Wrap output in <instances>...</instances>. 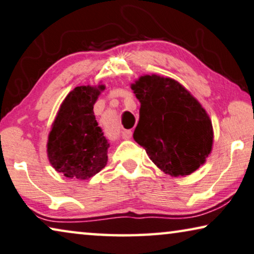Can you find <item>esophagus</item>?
<instances>
[{
    "label": "esophagus",
    "mask_w": 254,
    "mask_h": 254,
    "mask_svg": "<svg viewBox=\"0 0 254 254\" xmlns=\"http://www.w3.org/2000/svg\"><path fill=\"white\" fill-rule=\"evenodd\" d=\"M131 135H132V131L129 130V129H124L122 131V136H123L124 139H130Z\"/></svg>",
    "instance_id": "34e87169"
}]
</instances>
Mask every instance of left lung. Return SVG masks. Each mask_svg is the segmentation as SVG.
Segmentation results:
<instances>
[{"mask_svg": "<svg viewBox=\"0 0 254 254\" xmlns=\"http://www.w3.org/2000/svg\"><path fill=\"white\" fill-rule=\"evenodd\" d=\"M139 101L134 139L152 162L171 177H185L211 153L213 128L201 103L177 80L140 76L130 85Z\"/></svg>", "mask_w": 254, "mask_h": 254, "instance_id": "left-lung-1", "label": "left lung"}]
</instances>
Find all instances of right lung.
Here are the masks:
<instances>
[{
  "mask_svg": "<svg viewBox=\"0 0 254 254\" xmlns=\"http://www.w3.org/2000/svg\"><path fill=\"white\" fill-rule=\"evenodd\" d=\"M104 89L103 84L73 88L51 127L46 145L49 161L67 178L85 181L107 166L109 143L93 111Z\"/></svg>",
  "mask_w": 254,
  "mask_h": 254,
  "instance_id": "right-lung-1",
  "label": "right lung"
}]
</instances>
